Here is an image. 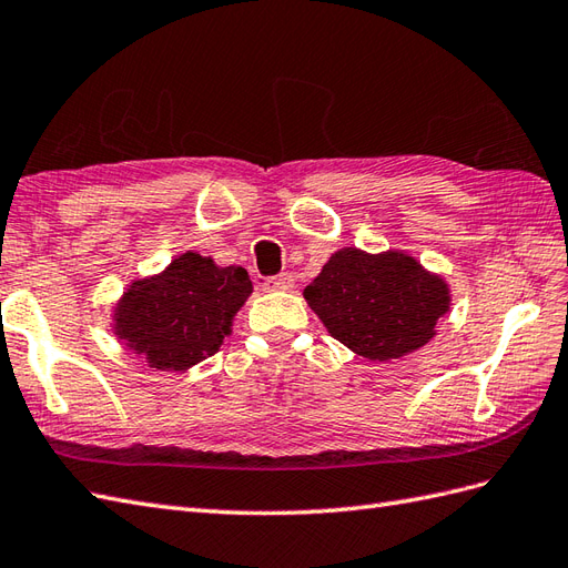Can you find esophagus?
<instances>
[{
    "label": "esophagus",
    "mask_w": 568,
    "mask_h": 568,
    "mask_svg": "<svg viewBox=\"0 0 568 568\" xmlns=\"http://www.w3.org/2000/svg\"><path fill=\"white\" fill-rule=\"evenodd\" d=\"M264 287L273 290V293H275V290H283V293H285V290L295 287V278L290 273H278V275H271V278H266Z\"/></svg>",
    "instance_id": "1"
}]
</instances>
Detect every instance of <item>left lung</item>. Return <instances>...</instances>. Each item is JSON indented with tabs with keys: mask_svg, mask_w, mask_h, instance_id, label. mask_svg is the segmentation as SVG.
<instances>
[{
	"mask_svg": "<svg viewBox=\"0 0 568 568\" xmlns=\"http://www.w3.org/2000/svg\"><path fill=\"white\" fill-rule=\"evenodd\" d=\"M304 300L336 341L367 359H398L434 338L450 295L442 275L405 252L331 254Z\"/></svg>",
	"mask_w": 568,
	"mask_h": 568,
	"instance_id": "left-lung-1",
	"label": "left lung"
}]
</instances>
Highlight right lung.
I'll list each match as a JSON object with an SVG mask.
<instances>
[{
  "label": "right lung",
  "mask_w": 568,
  "mask_h": 568,
  "mask_svg": "<svg viewBox=\"0 0 568 568\" xmlns=\"http://www.w3.org/2000/svg\"><path fill=\"white\" fill-rule=\"evenodd\" d=\"M252 295L242 266H217L186 252L151 278H139L114 307V336L149 367L184 372L221 351L232 318Z\"/></svg>",
  "instance_id": "obj_1"
}]
</instances>
